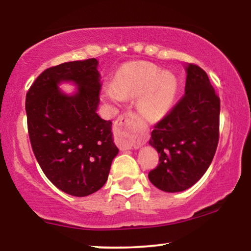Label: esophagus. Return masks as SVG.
<instances>
[{"mask_svg":"<svg viewBox=\"0 0 251 251\" xmlns=\"http://www.w3.org/2000/svg\"><path fill=\"white\" fill-rule=\"evenodd\" d=\"M135 115L132 112L123 113L118 117L115 123V141L116 145L122 150H128L133 148H138L139 143L135 141L133 133L131 131L132 124L135 120Z\"/></svg>","mask_w":251,"mask_h":251,"instance_id":"esophagus-1","label":"esophagus"}]
</instances>
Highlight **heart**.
<instances>
[{"label":"heart","mask_w":251,"mask_h":251,"mask_svg":"<svg viewBox=\"0 0 251 251\" xmlns=\"http://www.w3.org/2000/svg\"><path fill=\"white\" fill-rule=\"evenodd\" d=\"M178 89V79L172 72L160 71L149 62H128L117 71L112 85L104 89V95L115 102L123 98H136L139 112L156 122L172 108Z\"/></svg>","instance_id":"obj_1"}]
</instances>
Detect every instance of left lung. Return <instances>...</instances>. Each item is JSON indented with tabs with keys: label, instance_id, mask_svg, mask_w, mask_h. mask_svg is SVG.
Instances as JSON below:
<instances>
[{
	"label": "left lung",
	"instance_id": "left-lung-1",
	"mask_svg": "<svg viewBox=\"0 0 251 251\" xmlns=\"http://www.w3.org/2000/svg\"><path fill=\"white\" fill-rule=\"evenodd\" d=\"M219 112V96L208 75L190 63L185 94L153 126L149 140L159 153V164L148 173L153 186L176 193L202 178L218 146Z\"/></svg>",
	"mask_w": 251,
	"mask_h": 251
}]
</instances>
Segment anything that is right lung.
I'll return each mask as SVG.
<instances>
[{"mask_svg":"<svg viewBox=\"0 0 251 251\" xmlns=\"http://www.w3.org/2000/svg\"><path fill=\"white\" fill-rule=\"evenodd\" d=\"M95 58L46 69L26 94L29 141L40 168L58 189L87 196L104 186L118 153L111 122L96 113L101 83ZM61 81L78 85L75 96L57 88Z\"/></svg>","mask_w":251,"mask_h":251,"instance_id":"obj_1","label":"right lung"}]
</instances>
